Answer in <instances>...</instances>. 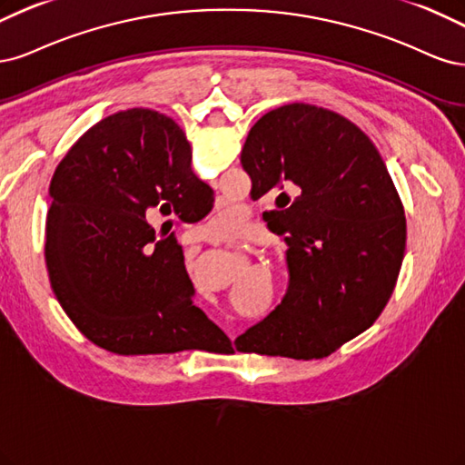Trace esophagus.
<instances>
[{
  "mask_svg": "<svg viewBox=\"0 0 465 465\" xmlns=\"http://www.w3.org/2000/svg\"><path fill=\"white\" fill-rule=\"evenodd\" d=\"M201 233H203V237H211V235H213V233H211V230H208V226H204Z\"/></svg>",
  "mask_w": 465,
  "mask_h": 465,
  "instance_id": "obj_1",
  "label": "esophagus"
}]
</instances>
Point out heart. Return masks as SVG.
Listing matches in <instances>:
<instances>
[{"label":"heart","instance_id":"heart-1","mask_svg":"<svg viewBox=\"0 0 465 465\" xmlns=\"http://www.w3.org/2000/svg\"><path fill=\"white\" fill-rule=\"evenodd\" d=\"M214 223L218 232H233L242 226V214L235 208H223L218 214H214Z\"/></svg>","mask_w":465,"mask_h":465}]
</instances>
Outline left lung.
Returning <instances> with one entry per match:
<instances>
[{
    "instance_id": "1",
    "label": "left lung",
    "mask_w": 465,
    "mask_h": 465,
    "mask_svg": "<svg viewBox=\"0 0 465 465\" xmlns=\"http://www.w3.org/2000/svg\"><path fill=\"white\" fill-rule=\"evenodd\" d=\"M242 166L251 199L276 194L288 243L282 303L242 336L243 353L321 359L379 319L406 252V216L377 146L343 115L311 104L264 114Z\"/></svg>"
}]
</instances>
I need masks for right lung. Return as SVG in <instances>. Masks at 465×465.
<instances>
[{
  "mask_svg": "<svg viewBox=\"0 0 465 465\" xmlns=\"http://www.w3.org/2000/svg\"><path fill=\"white\" fill-rule=\"evenodd\" d=\"M46 262L73 324L119 355H166L230 338L193 302L173 233L146 222L206 216L213 189L193 173L173 119L131 108L71 146L50 183ZM201 350V348H199Z\"/></svg>",
  "mask_w": 465,
  "mask_h": 465,
  "instance_id": "right-lung-1",
  "label": "right lung"
}]
</instances>
